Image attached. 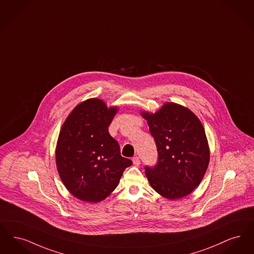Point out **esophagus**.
<instances>
[{"instance_id":"esophagus-1","label":"esophagus","mask_w":254,"mask_h":254,"mask_svg":"<svg viewBox=\"0 0 254 254\" xmlns=\"http://www.w3.org/2000/svg\"><path fill=\"white\" fill-rule=\"evenodd\" d=\"M132 163H133V165L134 166H139L140 164V159H139V157L138 156H134V157H132Z\"/></svg>"}]
</instances>
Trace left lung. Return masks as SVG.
I'll use <instances>...</instances> for the list:
<instances>
[{
  "label": "left lung",
  "instance_id": "left-lung-1",
  "mask_svg": "<svg viewBox=\"0 0 254 254\" xmlns=\"http://www.w3.org/2000/svg\"><path fill=\"white\" fill-rule=\"evenodd\" d=\"M155 138L158 162L145 168L150 185L161 196L175 200L186 196L202 181L210 162L204 127L187 107L166 102L155 113L142 111Z\"/></svg>",
  "mask_w": 254,
  "mask_h": 254
}]
</instances>
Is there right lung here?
Wrapping results in <instances>:
<instances>
[{"instance_id": "obj_1", "label": "right lung", "mask_w": 254, "mask_h": 254, "mask_svg": "<svg viewBox=\"0 0 254 254\" xmlns=\"http://www.w3.org/2000/svg\"><path fill=\"white\" fill-rule=\"evenodd\" d=\"M119 111L102 99H88L64 122L56 146V165L67 190L76 198L98 203L109 196L132 161L122 157L108 127Z\"/></svg>"}]
</instances>
